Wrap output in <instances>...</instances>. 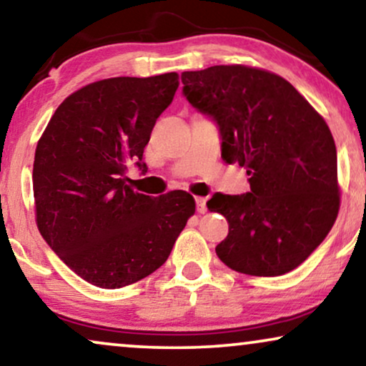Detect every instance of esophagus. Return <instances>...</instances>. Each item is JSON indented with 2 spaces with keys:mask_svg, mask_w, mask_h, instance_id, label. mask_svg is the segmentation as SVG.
Segmentation results:
<instances>
[{
  "mask_svg": "<svg viewBox=\"0 0 366 366\" xmlns=\"http://www.w3.org/2000/svg\"><path fill=\"white\" fill-rule=\"evenodd\" d=\"M206 202H207L206 197H196V206H197V212L199 214H204V212L207 211Z\"/></svg>",
  "mask_w": 366,
  "mask_h": 366,
  "instance_id": "1",
  "label": "esophagus"
}]
</instances>
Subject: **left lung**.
<instances>
[{
  "label": "left lung",
  "mask_w": 366,
  "mask_h": 366,
  "mask_svg": "<svg viewBox=\"0 0 366 366\" xmlns=\"http://www.w3.org/2000/svg\"><path fill=\"white\" fill-rule=\"evenodd\" d=\"M182 84L187 100L217 122L222 159L249 175L251 192H217L207 202L229 222L219 259L251 276L293 271L340 211L330 127L288 80L262 68L216 65L184 71Z\"/></svg>",
  "instance_id": "1"
}]
</instances>
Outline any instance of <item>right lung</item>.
I'll return each mask as SVG.
<instances>
[{"label": "right lung", "mask_w": 366, "mask_h": 366, "mask_svg": "<svg viewBox=\"0 0 366 366\" xmlns=\"http://www.w3.org/2000/svg\"><path fill=\"white\" fill-rule=\"evenodd\" d=\"M179 86L175 71L94 81L61 102L35 150L38 231L56 256L105 290L137 282L167 261L196 212L186 191L150 197L127 184L159 115Z\"/></svg>", "instance_id": "obj_1"}]
</instances>
